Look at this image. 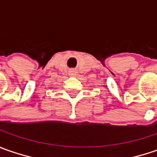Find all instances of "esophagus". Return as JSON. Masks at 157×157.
<instances>
[{
  "label": "esophagus",
  "instance_id": "34e87169",
  "mask_svg": "<svg viewBox=\"0 0 157 157\" xmlns=\"http://www.w3.org/2000/svg\"><path fill=\"white\" fill-rule=\"evenodd\" d=\"M78 74V71L76 70H71L69 71V75L71 76H76Z\"/></svg>",
  "mask_w": 157,
  "mask_h": 157
}]
</instances>
